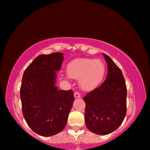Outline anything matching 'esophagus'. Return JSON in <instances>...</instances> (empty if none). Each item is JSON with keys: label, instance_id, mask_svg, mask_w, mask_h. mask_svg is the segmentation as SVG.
Wrapping results in <instances>:
<instances>
[{"label": "esophagus", "instance_id": "obj_1", "mask_svg": "<svg viewBox=\"0 0 150 150\" xmlns=\"http://www.w3.org/2000/svg\"><path fill=\"white\" fill-rule=\"evenodd\" d=\"M74 97H75V98H79V97H81L80 93L77 91L75 92V93H74Z\"/></svg>", "mask_w": 150, "mask_h": 150}]
</instances>
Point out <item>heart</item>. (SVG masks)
Here are the masks:
<instances>
[{"instance_id": "b5f03b06", "label": "heart", "mask_w": 150, "mask_h": 150, "mask_svg": "<svg viewBox=\"0 0 150 150\" xmlns=\"http://www.w3.org/2000/svg\"><path fill=\"white\" fill-rule=\"evenodd\" d=\"M67 73L73 79H79V85L84 91H92L102 82L105 66L100 59L77 58L67 66Z\"/></svg>"}]
</instances>
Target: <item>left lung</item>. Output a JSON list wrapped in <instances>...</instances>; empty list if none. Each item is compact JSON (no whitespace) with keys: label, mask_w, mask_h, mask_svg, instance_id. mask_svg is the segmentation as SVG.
I'll list each match as a JSON object with an SVG mask.
<instances>
[{"label":"left lung","mask_w":150,"mask_h":150,"mask_svg":"<svg viewBox=\"0 0 150 150\" xmlns=\"http://www.w3.org/2000/svg\"><path fill=\"white\" fill-rule=\"evenodd\" d=\"M108 66L106 79L83 98L85 123L92 132L106 135L120 126L126 115L127 88L122 71L103 53Z\"/></svg>","instance_id":"8db88e82"}]
</instances>
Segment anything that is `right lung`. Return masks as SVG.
<instances>
[{"mask_svg": "<svg viewBox=\"0 0 150 150\" xmlns=\"http://www.w3.org/2000/svg\"><path fill=\"white\" fill-rule=\"evenodd\" d=\"M63 60L62 53L40 55L23 74L20 91L24 118L32 130L42 137L62 131L73 106V91H59L55 86L56 71Z\"/></svg>", "mask_w": 150, "mask_h": 150, "instance_id": "obj_1", "label": "right lung"}]
</instances>
